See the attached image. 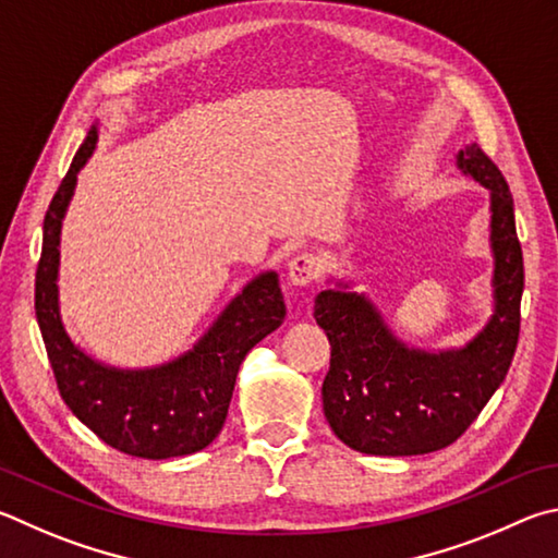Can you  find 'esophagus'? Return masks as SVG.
Segmentation results:
<instances>
[{"mask_svg": "<svg viewBox=\"0 0 558 558\" xmlns=\"http://www.w3.org/2000/svg\"><path fill=\"white\" fill-rule=\"evenodd\" d=\"M287 274H289V281L294 287H308L311 281L318 279L320 259L316 257V254H308V252L296 254V257L289 262Z\"/></svg>", "mask_w": 558, "mask_h": 558, "instance_id": "1", "label": "esophagus"}]
</instances>
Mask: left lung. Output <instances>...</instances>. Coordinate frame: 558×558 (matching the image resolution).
Returning a JSON list of instances; mask_svg holds the SVG:
<instances>
[{
    "label": "left lung",
    "instance_id": "obj_1",
    "mask_svg": "<svg viewBox=\"0 0 558 558\" xmlns=\"http://www.w3.org/2000/svg\"><path fill=\"white\" fill-rule=\"evenodd\" d=\"M456 166L490 191L493 316L461 348L404 343L353 281L328 279L314 318L330 340L324 414L345 446L369 456H422L451 446L471 426L510 369L520 338L522 247L510 185L471 142Z\"/></svg>",
    "mask_w": 558,
    "mask_h": 558
}]
</instances>
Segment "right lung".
<instances>
[{
	"mask_svg": "<svg viewBox=\"0 0 558 558\" xmlns=\"http://www.w3.org/2000/svg\"><path fill=\"white\" fill-rule=\"evenodd\" d=\"M100 130L90 126L44 220L36 269V320L68 409L126 456L163 461L210 446L222 432L244 355L287 318L279 274L259 271L220 311L210 328L179 357L151 367H117L87 355L61 316V230L77 173L90 159Z\"/></svg>",
	"mask_w": 558,
	"mask_h": 558,
	"instance_id": "1",
	"label": "right lung"
}]
</instances>
